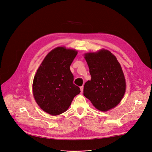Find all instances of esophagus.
<instances>
[{"label":"esophagus","instance_id":"1","mask_svg":"<svg viewBox=\"0 0 152 152\" xmlns=\"http://www.w3.org/2000/svg\"><path fill=\"white\" fill-rule=\"evenodd\" d=\"M80 90H81V93L82 94L83 92V86L80 87Z\"/></svg>","mask_w":152,"mask_h":152}]
</instances>
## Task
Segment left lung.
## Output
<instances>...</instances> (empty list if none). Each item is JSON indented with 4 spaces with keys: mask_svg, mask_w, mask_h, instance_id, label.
Wrapping results in <instances>:
<instances>
[{
    "mask_svg": "<svg viewBox=\"0 0 152 152\" xmlns=\"http://www.w3.org/2000/svg\"><path fill=\"white\" fill-rule=\"evenodd\" d=\"M91 80L85 83L83 95L98 110L106 112L118 104L126 89L121 64L110 51L102 49L84 54Z\"/></svg>",
    "mask_w": 152,
    "mask_h": 152,
    "instance_id": "obj_1",
    "label": "left lung"
}]
</instances>
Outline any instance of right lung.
Returning <instances> with one entry per match:
<instances>
[{
    "label": "right lung",
    "instance_id": "obj_1",
    "mask_svg": "<svg viewBox=\"0 0 152 152\" xmlns=\"http://www.w3.org/2000/svg\"><path fill=\"white\" fill-rule=\"evenodd\" d=\"M77 53L75 49L58 46L50 50L40 65L34 77L32 94L44 112L54 116L63 113L80 93L70 70Z\"/></svg>",
    "mask_w": 152,
    "mask_h": 152
}]
</instances>
